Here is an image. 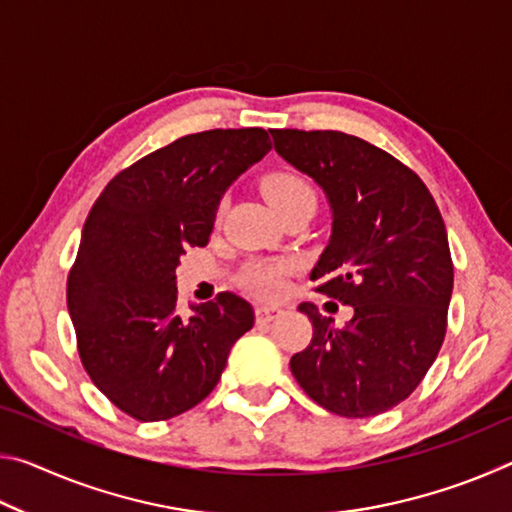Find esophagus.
Segmentation results:
<instances>
[{"label":"esophagus","instance_id":"1","mask_svg":"<svg viewBox=\"0 0 512 512\" xmlns=\"http://www.w3.org/2000/svg\"><path fill=\"white\" fill-rule=\"evenodd\" d=\"M277 314H280V309H275V307H266V305H257L255 307V318H257L259 325L271 323L273 318H277Z\"/></svg>","mask_w":512,"mask_h":512}]
</instances>
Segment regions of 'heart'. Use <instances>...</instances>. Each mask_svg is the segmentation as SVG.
I'll return each instance as SVG.
<instances>
[{"mask_svg":"<svg viewBox=\"0 0 512 512\" xmlns=\"http://www.w3.org/2000/svg\"><path fill=\"white\" fill-rule=\"evenodd\" d=\"M264 194L268 198L277 214H284L293 210V207L302 205H316V194L300 173L293 171H273L268 173L262 183ZM293 273V264L289 259H259L246 266V271L241 273V284L255 296L264 300L280 298L284 289H287V280Z\"/></svg>","mask_w":512,"mask_h":512,"instance_id":"b5f03b06","label":"heart"}]
</instances>
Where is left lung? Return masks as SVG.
Returning <instances> with one entry per match:
<instances>
[{"instance_id": "8db88e82", "label": "left lung", "mask_w": 512, "mask_h": 512, "mask_svg": "<svg viewBox=\"0 0 512 512\" xmlns=\"http://www.w3.org/2000/svg\"><path fill=\"white\" fill-rule=\"evenodd\" d=\"M275 151L325 189L332 239L311 271L314 291L354 309L314 325L291 372L311 400L343 418H370L404 402L436 361L447 334L454 262L445 221L413 169L341 131L273 128Z\"/></svg>"}]
</instances>
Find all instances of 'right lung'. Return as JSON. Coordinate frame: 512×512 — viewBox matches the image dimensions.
I'll list each match as a JSON object with an SVG mask.
<instances>
[{"instance_id": "add662e5", "label": "right lung", "mask_w": 512, "mask_h": 512, "mask_svg": "<svg viewBox=\"0 0 512 512\" xmlns=\"http://www.w3.org/2000/svg\"><path fill=\"white\" fill-rule=\"evenodd\" d=\"M268 151L264 128L185 135L121 169L94 201L67 275V309L92 384L131 418L194 409L253 327V307L228 291L185 316L176 268L187 248L207 246L223 192Z\"/></svg>"}]
</instances>
